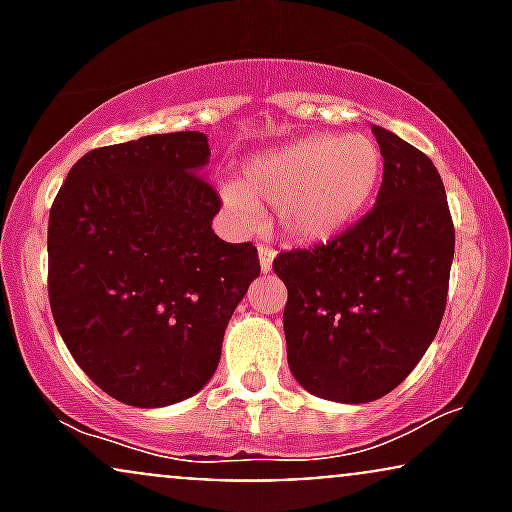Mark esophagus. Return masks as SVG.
Wrapping results in <instances>:
<instances>
[{
	"label": "esophagus",
	"instance_id": "1",
	"mask_svg": "<svg viewBox=\"0 0 512 512\" xmlns=\"http://www.w3.org/2000/svg\"><path fill=\"white\" fill-rule=\"evenodd\" d=\"M257 252H260V267H262V272H269V269H272V262H274V257H276V252L269 248V245H260V248H257Z\"/></svg>",
	"mask_w": 512,
	"mask_h": 512
}]
</instances>
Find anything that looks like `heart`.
Listing matches in <instances>:
<instances>
[{
  "label": "heart",
  "mask_w": 512,
  "mask_h": 512,
  "mask_svg": "<svg viewBox=\"0 0 512 512\" xmlns=\"http://www.w3.org/2000/svg\"><path fill=\"white\" fill-rule=\"evenodd\" d=\"M380 175L383 154L368 134H313L252 158L226 202L240 216L272 207L286 238L325 243L368 207Z\"/></svg>",
  "instance_id": "1"
}]
</instances>
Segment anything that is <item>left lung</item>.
Here are the masks:
<instances>
[{"instance_id": "8db88e82", "label": "left lung", "mask_w": 512, "mask_h": 512, "mask_svg": "<svg viewBox=\"0 0 512 512\" xmlns=\"http://www.w3.org/2000/svg\"><path fill=\"white\" fill-rule=\"evenodd\" d=\"M383 154L375 207L342 236L279 252L286 356L310 395L344 404L385 397L414 370L448 303L455 226L424 151L373 127Z\"/></svg>"}]
</instances>
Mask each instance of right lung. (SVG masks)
<instances>
[{"instance_id":"1","label":"right lung","mask_w":512,"mask_h":512,"mask_svg":"<svg viewBox=\"0 0 512 512\" xmlns=\"http://www.w3.org/2000/svg\"><path fill=\"white\" fill-rule=\"evenodd\" d=\"M202 132L88 151L50 209L48 296L69 354L103 392L166 407L202 390L250 281L252 243L211 231L221 197Z\"/></svg>"}]
</instances>
